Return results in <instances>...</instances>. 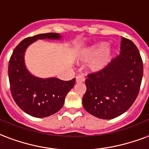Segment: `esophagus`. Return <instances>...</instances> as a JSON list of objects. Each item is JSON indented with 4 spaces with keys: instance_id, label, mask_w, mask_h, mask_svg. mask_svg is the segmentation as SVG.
Returning a JSON list of instances; mask_svg holds the SVG:
<instances>
[{
    "instance_id": "esophagus-1",
    "label": "esophagus",
    "mask_w": 149,
    "mask_h": 149,
    "mask_svg": "<svg viewBox=\"0 0 149 149\" xmlns=\"http://www.w3.org/2000/svg\"><path fill=\"white\" fill-rule=\"evenodd\" d=\"M84 80H85L84 77L80 76V75H78L76 77V83H83V82H84Z\"/></svg>"
}]
</instances>
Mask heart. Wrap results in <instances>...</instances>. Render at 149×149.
<instances>
[{"label": "heart", "instance_id": "b5f03b06", "mask_svg": "<svg viewBox=\"0 0 149 149\" xmlns=\"http://www.w3.org/2000/svg\"><path fill=\"white\" fill-rule=\"evenodd\" d=\"M114 50L107 46V43L100 41L81 48L76 54L78 63H89V70L98 72L104 70L111 62Z\"/></svg>", "mask_w": 149, "mask_h": 149}]
</instances>
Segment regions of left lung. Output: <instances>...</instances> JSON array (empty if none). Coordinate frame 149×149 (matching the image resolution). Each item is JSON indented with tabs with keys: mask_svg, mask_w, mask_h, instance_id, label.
Returning <instances> with one entry per match:
<instances>
[{
	"mask_svg": "<svg viewBox=\"0 0 149 149\" xmlns=\"http://www.w3.org/2000/svg\"><path fill=\"white\" fill-rule=\"evenodd\" d=\"M120 54L104 70L88 75L83 107L94 116L112 119L123 114L137 98L143 76L139 51L122 37Z\"/></svg>",
	"mask_w": 149,
	"mask_h": 149,
	"instance_id": "8db88e82",
	"label": "left lung"
}]
</instances>
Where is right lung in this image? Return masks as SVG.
<instances>
[{
    "mask_svg": "<svg viewBox=\"0 0 149 149\" xmlns=\"http://www.w3.org/2000/svg\"><path fill=\"white\" fill-rule=\"evenodd\" d=\"M60 33H47L27 37L14 49L9 61L8 77L11 95L21 109L31 116L44 118L62 108L66 95L74 86L75 79L63 81L56 77L39 78L26 69L24 54L37 40H60Z\"/></svg>",
    "mask_w": 149,
    "mask_h": 149,
    "instance_id": "1",
    "label": "right lung"
}]
</instances>
